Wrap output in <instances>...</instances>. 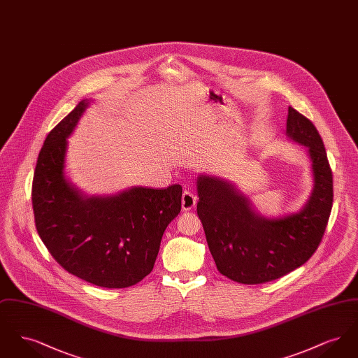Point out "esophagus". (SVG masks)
I'll return each mask as SVG.
<instances>
[{
	"label": "esophagus",
	"mask_w": 358,
	"mask_h": 358,
	"mask_svg": "<svg viewBox=\"0 0 358 358\" xmlns=\"http://www.w3.org/2000/svg\"><path fill=\"white\" fill-rule=\"evenodd\" d=\"M197 203V197L196 194H193L190 190H185L182 193V199H181V205L184 210H192L194 208V205Z\"/></svg>",
	"instance_id": "34e87169"
}]
</instances>
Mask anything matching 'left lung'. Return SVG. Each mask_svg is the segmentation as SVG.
<instances>
[{
	"label": "left lung",
	"mask_w": 358,
	"mask_h": 358,
	"mask_svg": "<svg viewBox=\"0 0 358 358\" xmlns=\"http://www.w3.org/2000/svg\"><path fill=\"white\" fill-rule=\"evenodd\" d=\"M287 136L308 148L314 187L305 208L268 220L227 181L197 177V215L209 251L224 276L243 285L271 282L305 264L317 251L333 206V173L313 122L289 107Z\"/></svg>",
	"instance_id": "8db88e82"
}]
</instances>
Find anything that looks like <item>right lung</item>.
Returning a JSON list of instances; mask_svg holds the SVG:
<instances>
[{"mask_svg":"<svg viewBox=\"0 0 358 358\" xmlns=\"http://www.w3.org/2000/svg\"><path fill=\"white\" fill-rule=\"evenodd\" d=\"M87 101L60 120L38 153L32 205L38 236L69 273L106 287L134 286L153 270L162 235L181 210V185L133 187L85 199L64 177L67 138Z\"/></svg>","mask_w":358,"mask_h":358,"instance_id":"1","label":"right lung"}]
</instances>
